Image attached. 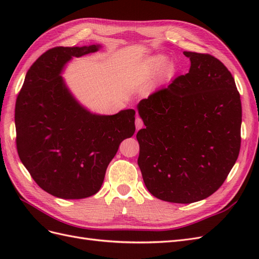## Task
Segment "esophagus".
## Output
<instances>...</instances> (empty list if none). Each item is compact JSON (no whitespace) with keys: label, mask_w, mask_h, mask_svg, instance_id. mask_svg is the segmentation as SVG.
I'll return each instance as SVG.
<instances>
[{"label":"esophagus","mask_w":259,"mask_h":259,"mask_svg":"<svg viewBox=\"0 0 259 259\" xmlns=\"http://www.w3.org/2000/svg\"><path fill=\"white\" fill-rule=\"evenodd\" d=\"M144 126V123H143V120L142 119H140V117L139 116H137L136 117V130L138 131V130H140V128H142Z\"/></svg>","instance_id":"34e87169"}]
</instances>
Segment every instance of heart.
<instances>
[{
  "instance_id": "1",
  "label": "heart",
  "mask_w": 259,
  "mask_h": 259,
  "mask_svg": "<svg viewBox=\"0 0 259 259\" xmlns=\"http://www.w3.org/2000/svg\"><path fill=\"white\" fill-rule=\"evenodd\" d=\"M167 62V58L164 55H155V56H152L150 58H148L144 65L145 72L147 75H155L156 73H159L161 70L166 66L167 71H171L174 69V65L171 62Z\"/></svg>"
}]
</instances>
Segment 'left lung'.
<instances>
[{
  "label": "left lung",
  "mask_w": 259,
  "mask_h": 259,
  "mask_svg": "<svg viewBox=\"0 0 259 259\" xmlns=\"http://www.w3.org/2000/svg\"><path fill=\"white\" fill-rule=\"evenodd\" d=\"M189 72L137 106L138 165L152 195L193 203L219 189L241 146L242 107L232 74L209 54L184 52Z\"/></svg>",
  "instance_id": "left-lung-1"
}]
</instances>
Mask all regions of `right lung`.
I'll list each match as a JSON object with an SVG mask.
<instances>
[{
    "label": "right lung",
    "mask_w": 259,
    "mask_h": 259,
    "mask_svg": "<svg viewBox=\"0 0 259 259\" xmlns=\"http://www.w3.org/2000/svg\"><path fill=\"white\" fill-rule=\"evenodd\" d=\"M100 48L58 46L45 52L28 70L16 100L20 161L38 187L60 199L97 193L120 144L135 133V110L92 113L73 97L61 76L72 57Z\"/></svg>",
    "instance_id": "obj_1"
}]
</instances>
